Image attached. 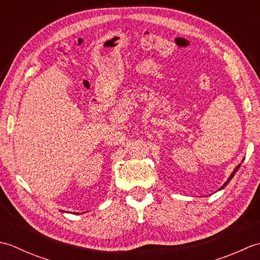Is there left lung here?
Here are the masks:
<instances>
[{"mask_svg":"<svg viewBox=\"0 0 260 260\" xmlns=\"http://www.w3.org/2000/svg\"><path fill=\"white\" fill-rule=\"evenodd\" d=\"M242 161H243V160H242ZM240 166H241V164H239V165H238V166H237V167H236V168L234 169V172H232V173H231V175H230V176H229V178H228V179H226V182H225V183H224L223 185H222V186L220 187V189H219V190H221V189H223V188H224V187L226 186V185L230 183V181H231V179H232V177H234V176H235V175H236V173L238 172V169H239V168H240Z\"/></svg>","mask_w":260,"mask_h":260,"instance_id":"8db88e82","label":"left lung"}]
</instances>
